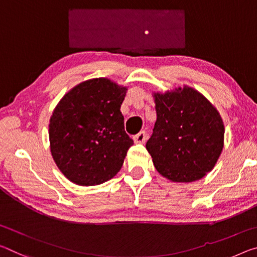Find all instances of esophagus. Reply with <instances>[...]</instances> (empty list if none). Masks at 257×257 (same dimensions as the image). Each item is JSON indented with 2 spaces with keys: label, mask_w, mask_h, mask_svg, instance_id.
<instances>
[{
  "label": "esophagus",
  "mask_w": 257,
  "mask_h": 257,
  "mask_svg": "<svg viewBox=\"0 0 257 257\" xmlns=\"http://www.w3.org/2000/svg\"><path fill=\"white\" fill-rule=\"evenodd\" d=\"M146 138H148L146 133L141 132V133H138L136 136H134V142H135L136 144H144L146 142Z\"/></svg>",
  "instance_id": "1"
}]
</instances>
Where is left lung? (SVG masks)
<instances>
[{
    "label": "left lung",
    "mask_w": 257,
    "mask_h": 257,
    "mask_svg": "<svg viewBox=\"0 0 257 257\" xmlns=\"http://www.w3.org/2000/svg\"><path fill=\"white\" fill-rule=\"evenodd\" d=\"M157 121L146 143L157 172L167 180L190 183L213 170L224 148L222 116L189 85L152 92Z\"/></svg>",
    "instance_id": "1"
}]
</instances>
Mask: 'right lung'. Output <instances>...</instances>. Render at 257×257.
Returning <instances> with one entry per match:
<instances>
[{
  "label": "right lung",
  "mask_w": 257,
  "mask_h": 257,
  "mask_svg": "<svg viewBox=\"0 0 257 257\" xmlns=\"http://www.w3.org/2000/svg\"><path fill=\"white\" fill-rule=\"evenodd\" d=\"M127 90L107 77H95L58 101L49 121V141L52 159L68 181L99 185L120 172L134 144L120 111Z\"/></svg>",
  "instance_id": "obj_1"
}]
</instances>
